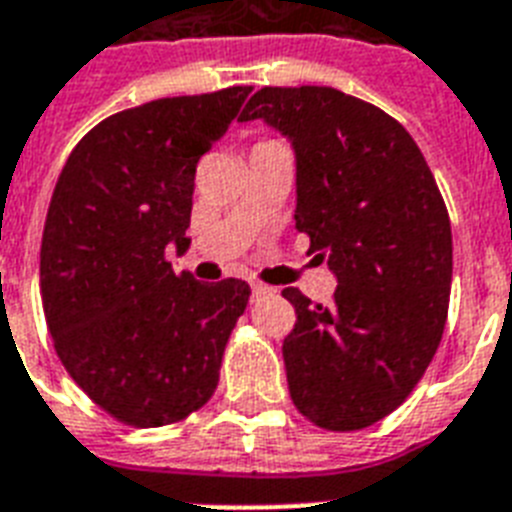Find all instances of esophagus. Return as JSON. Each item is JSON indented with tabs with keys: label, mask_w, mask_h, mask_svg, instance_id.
Masks as SVG:
<instances>
[{
	"label": "esophagus",
	"mask_w": 512,
	"mask_h": 512,
	"mask_svg": "<svg viewBox=\"0 0 512 512\" xmlns=\"http://www.w3.org/2000/svg\"><path fill=\"white\" fill-rule=\"evenodd\" d=\"M270 289L265 284H252V294H255V297H260V294H268Z\"/></svg>",
	"instance_id": "esophagus-1"
}]
</instances>
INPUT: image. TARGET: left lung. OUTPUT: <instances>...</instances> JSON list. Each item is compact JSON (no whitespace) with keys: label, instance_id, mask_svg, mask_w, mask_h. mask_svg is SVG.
Wrapping results in <instances>:
<instances>
[{"label":"left lung","instance_id":"1","mask_svg":"<svg viewBox=\"0 0 512 512\" xmlns=\"http://www.w3.org/2000/svg\"><path fill=\"white\" fill-rule=\"evenodd\" d=\"M265 120L297 157V231L328 260L331 305L284 289L289 394L307 421L357 431L397 410L442 342L452 231L429 165L405 128L331 86H265L239 115Z\"/></svg>","mask_w":512,"mask_h":512}]
</instances>
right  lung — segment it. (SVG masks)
<instances>
[{
    "mask_svg": "<svg viewBox=\"0 0 512 512\" xmlns=\"http://www.w3.org/2000/svg\"><path fill=\"white\" fill-rule=\"evenodd\" d=\"M252 86L115 112L70 152L41 236V302L70 378L112 418L155 429L210 397L249 284L176 273L199 157Z\"/></svg>",
    "mask_w": 512,
    "mask_h": 512,
    "instance_id": "add662e5",
    "label": "right lung"
}]
</instances>
